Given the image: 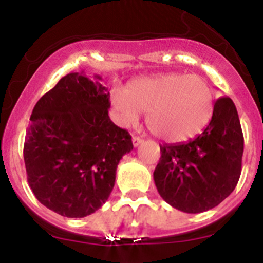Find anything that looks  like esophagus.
Instances as JSON below:
<instances>
[{"label":"esophagus","instance_id":"obj_1","mask_svg":"<svg viewBox=\"0 0 263 263\" xmlns=\"http://www.w3.org/2000/svg\"><path fill=\"white\" fill-rule=\"evenodd\" d=\"M141 142H142V139H140V137H137V136L132 137V145H134L135 147L139 146V145L141 144Z\"/></svg>","mask_w":263,"mask_h":263}]
</instances>
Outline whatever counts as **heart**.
I'll use <instances>...</instances> for the list:
<instances>
[{
  "mask_svg": "<svg viewBox=\"0 0 263 263\" xmlns=\"http://www.w3.org/2000/svg\"><path fill=\"white\" fill-rule=\"evenodd\" d=\"M117 121L132 126L146 113L151 134L168 142H182L200 134L211 121L214 94L197 75L168 73L137 79L126 90L110 94Z\"/></svg>",
  "mask_w": 263,
  "mask_h": 263,
  "instance_id": "b5f03b06",
  "label": "heart"
}]
</instances>
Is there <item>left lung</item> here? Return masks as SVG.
<instances>
[{
    "mask_svg": "<svg viewBox=\"0 0 263 263\" xmlns=\"http://www.w3.org/2000/svg\"><path fill=\"white\" fill-rule=\"evenodd\" d=\"M243 148L237 108L230 98H219L202 134L188 142L160 145V160L154 171L159 195L183 213L214 209L239 181Z\"/></svg>",
    "mask_w": 263,
    "mask_h": 263,
    "instance_id": "1",
    "label": "left lung"
}]
</instances>
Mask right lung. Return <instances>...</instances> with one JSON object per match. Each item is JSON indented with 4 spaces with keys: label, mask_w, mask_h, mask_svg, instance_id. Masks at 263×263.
<instances>
[{
    "label": "right lung",
    "mask_w": 263,
    "mask_h": 263,
    "mask_svg": "<svg viewBox=\"0 0 263 263\" xmlns=\"http://www.w3.org/2000/svg\"><path fill=\"white\" fill-rule=\"evenodd\" d=\"M84 72L63 76L34 107L24 144L28 182L36 200L66 217L95 213L109 197L116 171L134 148L110 121L109 92Z\"/></svg>",
    "instance_id": "1"
}]
</instances>
